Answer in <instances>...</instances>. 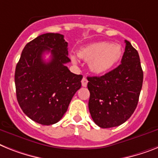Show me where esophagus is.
Here are the masks:
<instances>
[{
	"mask_svg": "<svg viewBox=\"0 0 158 158\" xmlns=\"http://www.w3.org/2000/svg\"><path fill=\"white\" fill-rule=\"evenodd\" d=\"M87 79L86 77H83V79H82V85H83V87H87Z\"/></svg>",
	"mask_w": 158,
	"mask_h": 158,
	"instance_id": "1",
	"label": "esophagus"
}]
</instances>
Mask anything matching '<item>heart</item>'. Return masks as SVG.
<instances>
[{"label":"heart","mask_w":158,"mask_h":158,"mask_svg":"<svg viewBox=\"0 0 158 158\" xmlns=\"http://www.w3.org/2000/svg\"><path fill=\"white\" fill-rule=\"evenodd\" d=\"M123 54L121 46L108 42H95L79 51V56L88 62L89 67L95 74H103L110 71L120 61ZM74 63H78V58L71 55Z\"/></svg>","instance_id":"heart-1"}]
</instances>
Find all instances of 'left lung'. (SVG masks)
<instances>
[{
  "label": "left lung",
  "instance_id": "8db88e82",
  "mask_svg": "<svg viewBox=\"0 0 158 158\" xmlns=\"http://www.w3.org/2000/svg\"><path fill=\"white\" fill-rule=\"evenodd\" d=\"M88 108L91 118L103 128L119 126L134 112L143 83L137 50L125 40L121 64L102 76L87 77Z\"/></svg>",
  "mask_w": 158,
  "mask_h": 158
}]
</instances>
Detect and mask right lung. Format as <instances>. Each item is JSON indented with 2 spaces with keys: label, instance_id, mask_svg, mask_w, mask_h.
<instances>
[{
  "label": "right lung",
  "instance_id": "add662e5",
  "mask_svg": "<svg viewBox=\"0 0 158 158\" xmlns=\"http://www.w3.org/2000/svg\"><path fill=\"white\" fill-rule=\"evenodd\" d=\"M67 46L63 34H42L26 45L16 67L18 104L28 117L42 125L59 122L81 87L83 75L65 66L71 62ZM45 52L51 53L49 62L43 59Z\"/></svg>",
  "mask_w": 158,
  "mask_h": 158
}]
</instances>
